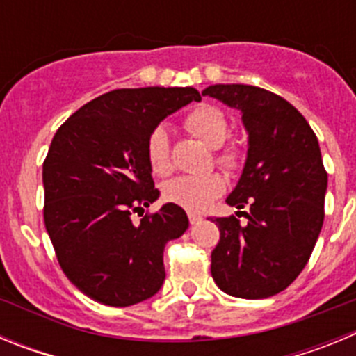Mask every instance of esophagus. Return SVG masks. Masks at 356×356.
Masks as SVG:
<instances>
[{"instance_id":"esophagus-1","label":"esophagus","mask_w":356,"mask_h":356,"mask_svg":"<svg viewBox=\"0 0 356 356\" xmlns=\"http://www.w3.org/2000/svg\"><path fill=\"white\" fill-rule=\"evenodd\" d=\"M188 221H191V225H197V222H201V216L200 213L191 212L188 213Z\"/></svg>"}]
</instances>
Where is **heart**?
<instances>
[{"instance_id":"b5f03b06","label":"heart","mask_w":356,"mask_h":356,"mask_svg":"<svg viewBox=\"0 0 356 356\" xmlns=\"http://www.w3.org/2000/svg\"><path fill=\"white\" fill-rule=\"evenodd\" d=\"M184 127L197 139L210 147H216V163L222 171L235 175L242 169L246 160V151L241 144L228 143L229 122L221 108L213 105H200L193 108L184 118ZM146 160L149 169L156 176H168L175 169L168 131L156 127L146 140ZM226 188L225 176L219 172H209L200 176H178L168 181L163 187L165 200L178 207H184L188 212H201L221 196Z\"/></svg>"}]
</instances>
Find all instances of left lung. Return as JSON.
<instances>
[{
  "mask_svg": "<svg viewBox=\"0 0 356 356\" xmlns=\"http://www.w3.org/2000/svg\"><path fill=\"white\" fill-rule=\"evenodd\" d=\"M203 96L241 110L250 134L246 165L226 200L241 212L210 217L221 232L212 251V278L235 298H269L303 271L323 228L328 172L319 143L300 110L271 90L210 85ZM244 206L248 213L241 212Z\"/></svg>",
  "mask_w": 356,
  "mask_h": 356,
  "instance_id": "8db88e82",
  "label": "left lung"
}]
</instances>
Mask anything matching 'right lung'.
Segmentation results:
<instances>
[{
	"label": "right lung",
	"instance_id": "right-lung-1",
	"mask_svg": "<svg viewBox=\"0 0 356 356\" xmlns=\"http://www.w3.org/2000/svg\"><path fill=\"white\" fill-rule=\"evenodd\" d=\"M191 102H201L193 87L110 90L53 137L42 163L44 225L64 275L97 303L130 307L162 287L163 248L185 234L188 217L175 203L144 213L159 197L146 140Z\"/></svg>",
	"mask_w": 356,
	"mask_h": 356
}]
</instances>
